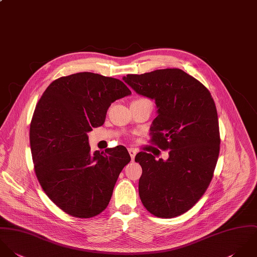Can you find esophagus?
Returning a JSON list of instances; mask_svg holds the SVG:
<instances>
[{
  "mask_svg": "<svg viewBox=\"0 0 257 257\" xmlns=\"http://www.w3.org/2000/svg\"><path fill=\"white\" fill-rule=\"evenodd\" d=\"M128 152H129V154H130L131 160L133 161V160L135 159V156H136V154H137V153H136V151H135L134 149H131V148H130V149H128Z\"/></svg>",
  "mask_w": 257,
  "mask_h": 257,
  "instance_id": "1",
  "label": "esophagus"
}]
</instances>
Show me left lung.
I'll return each mask as SVG.
<instances>
[{"label":"left lung","instance_id":"obj_1","mask_svg":"<svg viewBox=\"0 0 257 257\" xmlns=\"http://www.w3.org/2000/svg\"><path fill=\"white\" fill-rule=\"evenodd\" d=\"M123 80L139 95L154 100L152 141L169 149L166 161L136 155L143 170L141 202L156 216L181 215L204 195L216 165L220 139L214 101L199 80L178 68L128 74Z\"/></svg>","mask_w":257,"mask_h":257}]
</instances>
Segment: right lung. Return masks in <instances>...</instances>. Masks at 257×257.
<instances>
[{
  "instance_id": "1",
  "label": "right lung",
  "mask_w": 257,
  "mask_h": 257,
  "mask_svg": "<svg viewBox=\"0 0 257 257\" xmlns=\"http://www.w3.org/2000/svg\"><path fill=\"white\" fill-rule=\"evenodd\" d=\"M131 94L119 79L92 72L60 77L37 104L30 128L35 171L45 193L66 213L87 218L109 204L125 147L90 152L88 132L101 126L111 103Z\"/></svg>"
}]
</instances>
